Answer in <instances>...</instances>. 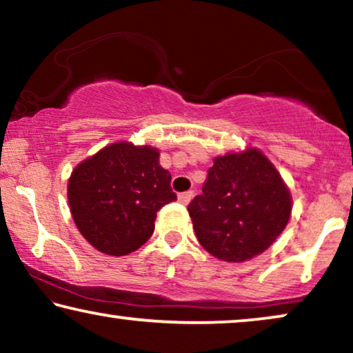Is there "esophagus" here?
Here are the masks:
<instances>
[{
    "instance_id": "1",
    "label": "esophagus",
    "mask_w": 353,
    "mask_h": 353,
    "mask_svg": "<svg viewBox=\"0 0 353 353\" xmlns=\"http://www.w3.org/2000/svg\"><path fill=\"white\" fill-rule=\"evenodd\" d=\"M192 196H194V192L192 191H185V192H180V194H178V201L181 202V204H188V202H190L191 199H192Z\"/></svg>"
}]
</instances>
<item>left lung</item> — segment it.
I'll use <instances>...</instances> for the list:
<instances>
[{
    "instance_id": "1",
    "label": "left lung",
    "mask_w": 353,
    "mask_h": 353,
    "mask_svg": "<svg viewBox=\"0 0 353 353\" xmlns=\"http://www.w3.org/2000/svg\"><path fill=\"white\" fill-rule=\"evenodd\" d=\"M197 241L225 262L262 254L286 228L291 194L257 149L216 157L202 194L188 205Z\"/></svg>"
}]
</instances>
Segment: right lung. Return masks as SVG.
Returning <instances> with one entry per match:
<instances>
[{"label":"right lung","mask_w":353,"mask_h":353,"mask_svg":"<svg viewBox=\"0 0 353 353\" xmlns=\"http://www.w3.org/2000/svg\"><path fill=\"white\" fill-rule=\"evenodd\" d=\"M157 149L115 143L75 167L69 205L77 228L108 255H127L154 233L157 210L176 201Z\"/></svg>","instance_id":"obj_1"}]
</instances>
